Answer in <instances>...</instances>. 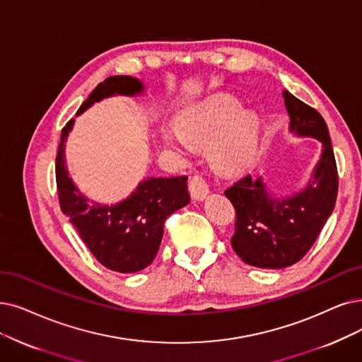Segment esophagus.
<instances>
[{"label":"esophagus","instance_id":"34e87169","mask_svg":"<svg viewBox=\"0 0 362 362\" xmlns=\"http://www.w3.org/2000/svg\"><path fill=\"white\" fill-rule=\"evenodd\" d=\"M190 192L194 200H204L209 194V185L202 175H194L190 181Z\"/></svg>","mask_w":362,"mask_h":362}]
</instances>
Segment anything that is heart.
Listing matches in <instances>:
<instances>
[{
	"label": "heart",
	"mask_w": 362,
	"mask_h": 362,
	"mask_svg": "<svg viewBox=\"0 0 362 362\" xmlns=\"http://www.w3.org/2000/svg\"><path fill=\"white\" fill-rule=\"evenodd\" d=\"M259 120L252 111H242L233 96H216L208 104L182 114L178 134L165 129L168 147L187 154L191 146H208L211 165L221 172H238L247 166L258 147Z\"/></svg>",
	"instance_id": "1"
}]
</instances>
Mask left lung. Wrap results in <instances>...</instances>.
<instances>
[{"mask_svg": "<svg viewBox=\"0 0 362 362\" xmlns=\"http://www.w3.org/2000/svg\"><path fill=\"white\" fill-rule=\"evenodd\" d=\"M290 132L312 136L322 153L309 182L293 196L274 197L262 178L245 175L224 192L236 209L231 247L259 269L288 267L306 255L336 205L339 178L334 151L322 115L288 90L282 92Z\"/></svg>", "mask_w": 362, "mask_h": 362, "instance_id": "left-lung-1", "label": "left lung"}]
</instances>
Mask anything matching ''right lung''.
<instances>
[{
    "label": "right lung",
    "instance_id": "add662e5",
    "mask_svg": "<svg viewBox=\"0 0 362 362\" xmlns=\"http://www.w3.org/2000/svg\"><path fill=\"white\" fill-rule=\"evenodd\" d=\"M144 89L142 81L135 77H110L96 86L77 115L105 98L136 96L144 93ZM74 122L71 119L62 129L56 156L61 209L100 264L119 273L146 269L160 247L166 218L190 202L187 177H150L141 181L135 192L119 204L103 205L93 202L78 192L65 166V142Z\"/></svg>",
    "mask_w": 362,
    "mask_h": 362
}]
</instances>
